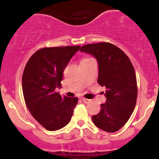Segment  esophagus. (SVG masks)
Segmentation results:
<instances>
[{"mask_svg":"<svg viewBox=\"0 0 159 159\" xmlns=\"http://www.w3.org/2000/svg\"><path fill=\"white\" fill-rule=\"evenodd\" d=\"M82 100H83V102L84 103H86V104H87V103H90V102H91V100L90 99H88V98H82Z\"/></svg>","mask_w":159,"mask_h":159,"instance_id":"esophagus-1","label":"esophagus"}]
</instances>
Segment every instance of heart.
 <instances>
[{"instance_id": "obj_1", "label": "heart", "mask_w": 159, "mask_h": 159, "mask_svg": "<svg viewBox=\"0 0 159 159\" xmlns=\"http://www.w3.org/2000/svg\"><path fill=\"white\" fill-rule=\"evenodd\" d=\"M87 59H90V57H87V58H84V59H83V60H87Z\"/></svg>"}]
</instances>
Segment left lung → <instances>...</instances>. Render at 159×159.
I'll return each instance as SVG.
<instances>
[{
	"mask_svg": "<svg viewBox=\"0 0 159 159\" xmlns=\"http://www.w3.org/2000/svg\"><path fill=\"white\" fill-rule=\"evenodd\" d=\"M80 52L96 57L98 83L106 87V102L101 105L100 112L92 116L93 122L105 132H116L127 123L136 105L138 87L132 62L121 49L109 43L85 45Z\"/></svg>",
	"mask_w": 159,
	"mask_h": 159,
	"instance_id": "1",
	"label": "left lung"
}]
</instances>
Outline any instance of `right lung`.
<instances>
[{
    "label": "right lung",
    "mask_w": 159,
    "mask_h": 159,
    "mask_svg": "<svg viewBox=\"0 0 159 159\" xmlns=\"http://www.w3.org/2000/svg\"><path fill=\"white\" fill-rule=\"evenodd\" d=\"M81 46L43 48L30 57L22 75L27 107L34 119L48 131L61 129L70 122L77 97L61 96L63 73Z\"/></svg>",
    "instance_id": "add662e5"
}]
</instances>
